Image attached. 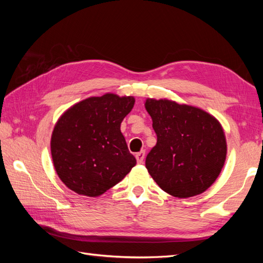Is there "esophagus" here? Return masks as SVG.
Masks as SVG:
<instances>
[{
	"instance_id": "esophagus-1",
	"label": "esophagus",
	"mask_w": 263,
	"mask_h": 263,
	"mask_svg": "<svg viewBox=\"0 0 263 263\" xmlns=\"http://www.w3.org/2000/svg\"><path fill=\"white\" fill-rule=\"evenodd\" d=\"M145 156H146L145 150H141V151H139V153H137V154H136V159H137V162H138V163H142V162H144Z\"/></svg>"
}]
</instances>
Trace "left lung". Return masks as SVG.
<instances>
[{"mask_svg": "<svg viewBox=\"0 0 263 263\" xmlns=\"http://www.w3.org/2000/svg\"><path fill=\"white\" fill-rule=\"evenodd\" d=\"M157 144L146 157L149 174L164 192L187 198L216 181L227 155L220 123L204 109L166 99H147Z\"/></svg>", "mask_w": 263, "mask_h": 263, "instance_id": "1", "label": "left lung"}]
</instances>
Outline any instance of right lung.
<instances>
[{"label":"right lung","mask_w":263,"mask_h":263,"mask_svg":"<svg viewBox=\"0 0 263 263\" xmlns=\"http://www.w3.org/2000/svg\"><path fill=\"white\" fill-rule=\"evenodd\" d=\"M134 104V97L106 93L76 103L59 117L50 149L55 172L67 187L97 197L136 165L121 132Z\"/></svg>","instance_id":"obj_1"}]
</instances>
